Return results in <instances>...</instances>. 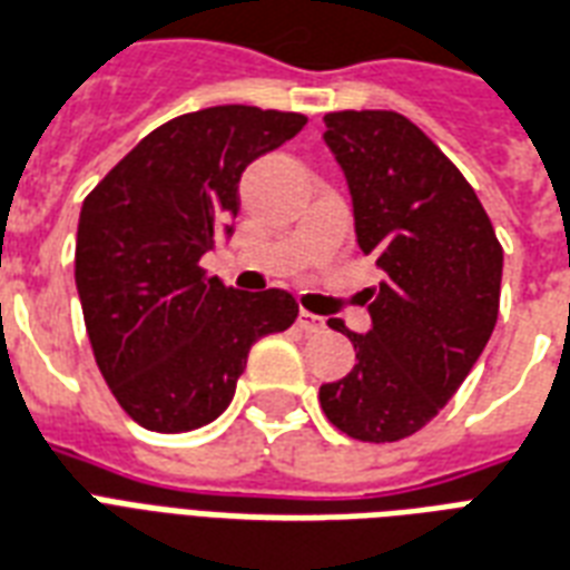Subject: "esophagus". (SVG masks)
<instances>
[{
    "label": "esophagus",
    "instance_id": "34e87169",
    "mask_svg": "<svg viewBox=\"0 0 570 570\" xmlns=\"http://www.w3.org/2000/svg\"><path fill=\"white\" fill-rule=\"evenodd\" d=\"M297 324H301V331L306 333H321L327 324H324V318H318V315H312V312L301 309V315H297Z\"/></svg>",
    "mask_w": 570,
    "mask_h": 570
}]
</instances>
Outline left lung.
I'll return each instance as SVG.
<instances>
[{
	"mask_svg": "<svg viewBox=\"0 0 570 570\" xmlns=\"http://www.w3.org/2000/svg\"><path fill=\"white\" fill-rule=\"evenodd\" d=\"M345 174L354 234L384 279L366 288L372 327L345 331L357 363L321 384L327 421L361 442H400L442 412L499 318L502 246L474 188L421 128L393 110L324 117Z\"/></svg>",
	"mask_w": 570,
	"mask_h": 570,
	"instance_id": "left-lung-1",
	"label": "left lung"
}]
</instances>
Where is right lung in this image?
<instances>
[{
    "instance_id": "1",
    "label": "right lung",
    "mask_w": 570,
    "mask_h": 570,
    "mask_svg": "<svg viewBox=\"0 0 570 570\" xmlns=\"http://www.w3.org/2000/svg\"><path fill=\"white\" fill-rule=\"evenodd\" d=\"M306 117L222 105L149 131L80 207L75 282L107 387L144 430L188 432L234 400L249 348L288 331V291L225 288L200 258L234 234L239 177Z\"/></svg>"
}]
</instances>
